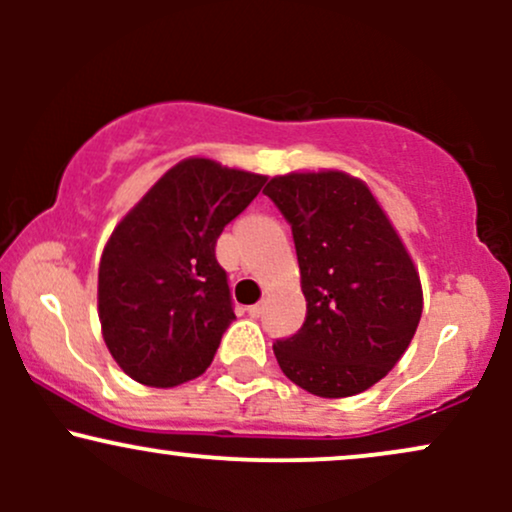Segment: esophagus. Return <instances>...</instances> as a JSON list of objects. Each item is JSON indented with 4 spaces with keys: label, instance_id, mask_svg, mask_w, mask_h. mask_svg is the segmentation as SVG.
<instances>
[{
    "label": "esophagus",
    "instance_id": "1",
    "mask_svg": "<svg viewBox=\"0 0 512 512\" xmlns=\"http://www.w3.org/2000/svg\"><path fill=\"white\" fill-rule=\"evenodd\" d=\"M262 313H264V303H255V305H250V308H248L250 317H260Z\"/></svg>",
    "mask_w": 512,
    "mask_h": 512
}]
</instances>
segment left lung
<instances>
[{
    "label": "left lung",
    "mask_w": 512,
    "mask_h": 512,
    "mask_svg": "<svg viewBox=\"0 0 512 512\" xmlns=\"http://www.w3.org/2000/svg\"><path fill=\"white\" fill-rule=\"evenodd\" d=\"M264 195L291 223L303 327L276 339L286 378L310 395L351 397L402 358L424 310L419 272L363 180L342 170L276 175Z\"/></svg>",
    "instance_id": "8db88e82"
}]
</instances>
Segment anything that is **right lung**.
<instances>
[{"mask_svg": "<svg viewBox=\"0 0 512 512\" xmlns=\"http://www.w3.org/2000/svg\"><path fill=\"white\" fill-rule=\"evenodd\" d=\"M264 182L211 158H185L117 223L98 267V317L129 378L175 387L211 366L236 320L216 240Z\"/></svg>", "mask_w": 512, "mask_h": 512, "instance_id": "obj_1", "label": "right lung"}]
</instances>
